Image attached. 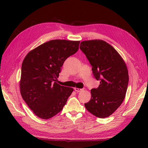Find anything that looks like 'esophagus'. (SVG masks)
<instances>
[{
  "label": "esophagus",
  "instance_id": "obj_1",
  "mask_svg": "<svg viewBox=\"0 0 148 148\" xmlns=\"http://www.w3.org/2000/svg\"><path fill=\"white\" fill-rule=\"evenodd\" d=\"M74 90L76 91L77 92H79L81 91H82L83 89H81V88H74Z\"/></svg>",
  "mask_w": 148,
  "mask_h": 148
}]
</instances>
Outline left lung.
I'll return each mask as SVG.
<instances>
[{
  "mask_svg": "<svg viewBox=\"0 0 148 148\" xmlns=\"http://www.w3.org/2000/svg\"><path fill=\"white\" fill-rule=\"evenodd\" d=\"M80 49L92 66L94 77L100 81L98 88L91 90V99L84 106L97 117H108L121 106L126 95L129 79L126 64L104 40H84Z\"/></svg>",
  "mask_w": 148,
  "mask_h": 148,
  "instance_id": "1",
  "label": "left lung"
}]
</instances>
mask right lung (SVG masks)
Instances as JSON below:
<instances>
[{
  "label": "right lung",
  "instance_id": "add662e5",
  "mask_svg": "<svg viewBox=\"0 0 148 148\" xmlns=\"http://www.w3.org/2000/svg\"><path fill=\"white\" fill-rule=\"evenodd\" d=\"M80 41L49 40L28 53L21 65L20 89L22 98L39 118L47 119L60 112L72 88L56 82L69 56L76 53Z\"/></svg>",
  "mask_w": 148,
  "mask_h": 148
}]
</instances>
